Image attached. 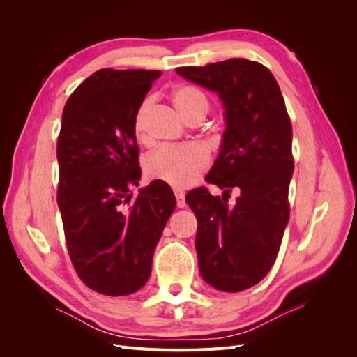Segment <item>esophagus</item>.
<instances>
[{"label":"esophagus","mask_w":357,"mask_h":357,"mask_svg":"<svg viewBox=\"0 0 357 357\" xmlns=\"http://www.w3.org/2000/svg\"><path fill=\"white\" fill-rule=\"evenodd\" d=\"M174 195H176V201H177V207H178V208L185 207V205H186L185 192H183V190L178 189V188H174Z\"/></svg>","instance_id":"1"}]
</instances>
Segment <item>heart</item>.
<instances>
[{
	"mask_svg": "<svg viewBox=\"0 0 357 357\" xmlns=\"http://www.w3.org/2000/svg\"><path fill=\"white\" fill-rule=\"evenodd\" d=\"M172 100H174L178 112L190 122L202 121L210 110L208 96L192 84H180L174 88ZM149 105L150 101L144 100L134 114L132 131L139 142L146 139L144 116ZM208 165V150L195 143L160 146L144 159V169L149 177L162 180L177 188L189 186Z\"/></svg>",
	"mask_w": 357,
	"mask_h": 357,
	"instance_id": "obj_1",
	"label": "heart"
}]
</instances>
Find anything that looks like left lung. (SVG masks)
Returning a JSON list of instances; mask_svg holds the SVG:
<instances>
[{"label":"left lung","mask_w":357,"mask_h":357,"mask_svg":"<svg viewBox=\"0 0 357 357\" xmlns=\"http://www.w3.org/2000/svg\"><path fill=\"white\" fill-rule=\"evenodd\" d=\"M183 77L215 91L225 105L222 150L202 186L186 202L198 220L195 247L205 283L222 291L257 284L274 265L289 222L294 174L291 123L273 73L243 58L178 67ZM235 190L239 197L229 202Z\"/></svg>","instance_id":"left-lung-1"}]
</instances>
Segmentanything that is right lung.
Instances as JSON below:
<instances>
[{
	"label": "right lung",
	"instance_id": "1",
	"mask_svg": "<svg viewBox=\"0 0 357 357\" xmlns=\"http://www.w3.org/2000/svg\"><path fill=\"white\" fill-rule=\"evenodd\" d=\"M159 75L102 68L63 107L58 207L75 273L101 295H131L147 283L155 247L176 208L174 193L162 180L132 201L129 195L142 174L134 114Z\"/></svg>",
	"mask_w": 357,
	"mask_h": 357
}]
</instances>
